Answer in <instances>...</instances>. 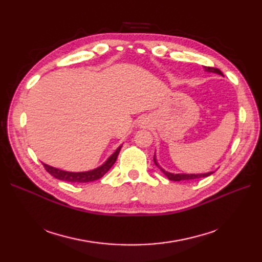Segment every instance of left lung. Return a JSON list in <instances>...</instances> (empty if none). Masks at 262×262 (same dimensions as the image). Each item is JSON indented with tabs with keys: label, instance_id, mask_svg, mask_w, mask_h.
I'll return each mask as SVG.
<instances>
[{
	"label": "left lung",
	"instance_id": "obj_1",
	"mask_svg": "<svg viewBox=\"0 0 262 262\" xmlns=\"http://www.w3.org/2000/svg\"><path fill=\"white\" fill-rule=\"evenodd\" d=\"M204 69H205V71H209V72H214V73H217V74L223 75V73L221 72V70H219L216 68L204 67ZM154 163H155V165L157 166V167L163 171V173H164L166 177H167L169 180H173V181L190 180V179H198V178H202V177H208V176L212 175V173L214 172V171H210V172H207V173H196V175H195V173H190V175H189V173H171V172H168V171H165L163 168L160 167V165L157 164V161H156L155 156H154Z\"/></svg>",
	"mask_w": 262,
	"mask_h": 262
}]
</instances>
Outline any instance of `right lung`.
<instances>
[{
  "label": "right lung",
  "mask_w": 262,
  "mask_h": 262,
  "mask_svg": "<svg viewBox=\"0 0 262 262\" xmlns=\"http://www.w3.org/2000/svg\"><path fill=\"white\" fill-rule=\"evenodd\" d=\"M121 146H119L117 148L116 152L110 156L107 162L101 165L100 167L93 169L90 171H84V172H71V171H66V170H61L58 168L51 167V166L43 164L45 169L48 171L51 176H53L54 178L63 180V181H69V182H90V181H94L97 180L99 178H101L105 173L112 168V166L115 164V162L117 161V157L119 155V152H120Z\"/></svg>",
  "instance_id": "1"
}]
</instances>
